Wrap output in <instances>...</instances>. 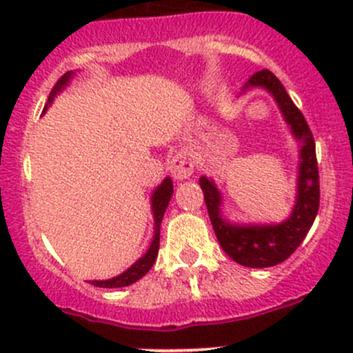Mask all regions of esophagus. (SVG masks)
<instances>
[{
	"label": "esophagus",
	"instance_id": "1",
	"mask_svg": "<svg viewBox=\"0 0 353 353\" xmlns=\"http://www.w3.org/2000/svg\"><path fill=\"white\" fill-rule=\"evenodd\" d=\"M169 169L174 179H188L194 170V160L191 159V155L186 150H181L172 157V160L169 163Z\"/></svg>",
	"mask_w": 353,
	"mask_h": 353
}]
</instances>
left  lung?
I'll list each match as a JSON object with an SVG mask.
<instances>
[{
    "mask_svg": "<svg viewBox=\"0 0 353 353\" xmlns=\"http://www.w3.org/2000/svg\"><path fill=\"white\" fill-rule=\"evenodd\" d=\"M261 87L275 97L292 133L302 143L297 177V198L290 216L275 225H239L229 223L222 216V194L212 179L199 177L205 194L206 210L213 230L223 251L239 265L248 268H268L285 261L307 236L319 210V172L316 160V145L311 130L297 105L288 97L282 81L270 70L252 74L243 90Z\"/></svg>",
    "mask_w": 353,
    "mask_h": 353,
    "instance_id": "1",
    "label": "left lung"
}]
</instances>
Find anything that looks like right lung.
Returning <instances> with one entry per match:
<instances>
[{"label":"right lung","instance_id":"add662e5","mask_svg":"<svg viewBox=\"0 0 353 353\" xmlns=\"http://www.w3.org/2000/svg\"><path fill=\"white\" fill-rule=\"evenodd\" d=\"M71 77H73V71H68V73L63 74V77L56 81L54 88H52L51 94H49V97H48V104H51L52 99H54L56 95H58L59 92H61L63 88L70 83ZM172 193H174L172 181H170V177H165V179L162 181V184H160V186L154 191V194H152V212H154L155 232H154V239H152V244H150V248H148V251L145 252V254L141 256V258L138 259L134 265H131L126 272L121 273V275L114 276V279H109V280H92L90 282L92 285L102 287V288L128 287V285H131V283L138 282L141 276L147 275L148 270L154 266L157 254H159L160 223H162L163 213H165V208H167V205H169Z\"/></svg>","mask_w":353,"mask_h":353}]
</instances>
